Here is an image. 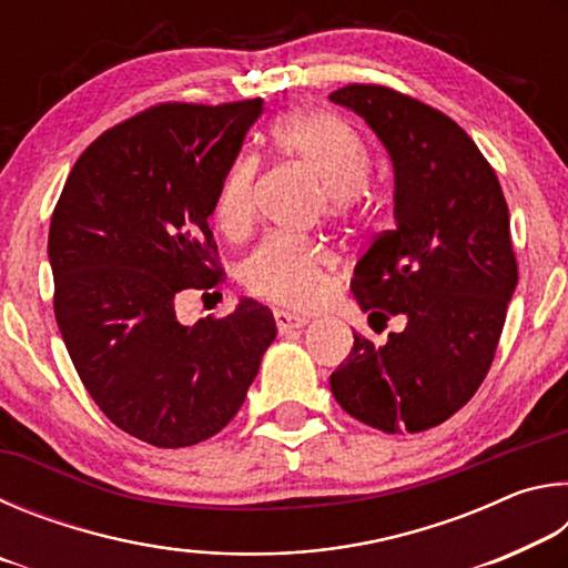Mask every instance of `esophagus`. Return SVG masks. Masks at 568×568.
Listing matches in <instances>:
<instances>
[{
  "label": "esophagus",
  "instance_id": "1",
  "mask_svg": "<svg viewBox=\"0 0 568 568\" xmlns=\"http://www.w3.org/2000/svg\"><path fill=\"white\" fill-rule=\"evenodd\" d=\"M305 323H307V318H303V315H295V313H287V311H275V325H277V331H281V333H291V331L303 328Z\"/></svg>",
  "mask_w": 568,
  "mask_h": 568
}]
</instances>
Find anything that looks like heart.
<instances>
[{"label": "heart", "instance_id": "b5f03b06", "mask_svg": "<svg viewBox=\"0 0 568 568\" xmlns=\"http://www.w3.org/2000/svg\"><path fill=\"white\" fill-rule=\"evenodd\" d=\"M271 148L287 162H297L323 182L325 210L345 215L355 205L368 152L351 124L323 110H295L271 130ZM255 158H237L220 182L215 220L230 240H243L255 225ZM328 250L311 240L267 237L243 263V283L253 295L287 307H311L328 287Z\"/></svg>", "mask_w": 568, "mask_h": 568}]
</instances>
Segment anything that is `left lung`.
<instances>
[{
    "label": "left lung",
    "instance_id": "left-lung-1",
    "mask_svg": "<svg viewBox=\"0 0 568 568\" xmlns=\"http://www.w3.org/2000/svg\"><path fill=\"white\" fill-rule=\"evenodd\" d=\"M378 134L393 162L396 227L353 271L368 323L406 328L383 345L353 333L331 376L345 413L383 434H420L454 416L484 383L518 267L504 190L476 142L428 104L381 84L331 92Z\"/></svg>",
    "mask_w": 568,
    "mask_h": 568
}]
</instances>
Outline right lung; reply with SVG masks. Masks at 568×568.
Segmentation results:
<instances>
[{"instance_id":"1","label":"right lung","mask_w":568,"mask_h":568,"mask_svg":"<svg viewBox=\"0 0 568 568\" xmlns=\"http://www.w3.org/2000/svg\"><path fill=\"white\" fill-rule=\"evenodd\" d=\"M263 100L155 104L74 162L50 225L54 318L74 371L124 434L158 448L223 430L275 341L243 297L182 325L175 297L223 283L207 217Z\"/></svg>"}]
</instances>
